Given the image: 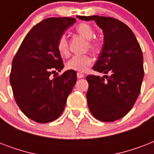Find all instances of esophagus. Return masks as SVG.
<instances>
[{"mask_svg":"<svg viewBox=\"0 0 154 154\" xmlns=\"http://www.w3.org/2000/svg\"><path fill=\"white\" fill-rule=\"evenodd\" d=\"M77 78H78V79H80V78H82V77H84V74H83V73H82V72H77Z\"/></svg>","mask_w":154,"mask_h":154,"instance_id":"obj_1","label":"esophagus"}]
</instances>
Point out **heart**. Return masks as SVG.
I'll return each instance as SVG.
<instances>
[{
  "label": "heart",
  "mask_w": 154,
  "mask_h": 154,
  "mask_svg": "<svg viewBox=\"0 0 154 154\" xmlns=\"http://www.w3.org/2000/svg\"><path fill=\"white\" fill-rule=\"evenodd\" d=\"M77 32L85 39L89 41L88 45L90 49H95L97 48V44L90 40L94 37V30L86 23H82L77 25ZM57 50L62 57H66L69 54V43L65 35L60 36L57 42ZM93 57L89 55H75L70 58L66 63V67L69 69H72L79 72L86 71L89 66L93 63Z\"/></svg>",
  "instance_id": "obj_1"
}]
</instances>
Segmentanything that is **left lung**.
<instances>
[{"instance_id": "1", "label": "left lung", "mask_w": 154, "mask_h": 154, "mask_svg": "<svg viewBox=\"0 0 154 154\" xmlns=\"http://www.w3.org/2000/svg\"><path fill=\"white\" fill-rule=\"evenodd\" d=\"M77 17L95 20L102 29L104 45L94 69L109 76H87V102L97 119L114 122L131 110L141 91L144 77L141 47L132 30L119 20L96 15Z\"/></svg>"}]
</instances>
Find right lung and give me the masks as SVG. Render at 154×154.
<instances>
[{"instance_id": "add662e5", "label": "right lung", "mask_w": 154, "mask_h": 154, "mask_svg": "<svg viewBox=\"0 0 154 154\" xmlns=\"http://www.w3.org/2000/svg\"><path fill=\"white\" fill-rule=\"evenodd\" d=\"M75 22L72 17L45 19L28 32L13 58L10 85L15 101L34 122L47 123L60 117L77 82L74 70L50 78L51 73L64 68L58 40Z\"/></svg>"}]
</instances>
